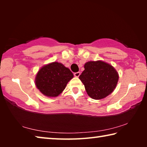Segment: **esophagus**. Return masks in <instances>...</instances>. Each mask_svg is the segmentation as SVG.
I'll list each match as a JSON object with an SVG mask.
<instances>
[{
  "label": "esophagus",
  "instance_id": "obj_1",
  "mask_svg": "<svg viewBox=\"0 0 147 147\" xmlns=\"http://www.w3.org/2000/svg\"><path fill=\"white\" fill-rule=\"evenodd\" d=\"M74 76H76V77H78L80 75V72H77V73H74Z\"/></svg>",
  "mask_w": 147,
  "mask_h": 147
}]
</instances>
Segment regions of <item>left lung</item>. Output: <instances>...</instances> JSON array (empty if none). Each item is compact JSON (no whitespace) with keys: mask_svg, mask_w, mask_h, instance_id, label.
Segmentation results:
<instances>
[{"mask_svg":"<svg viewBox=\"0 0 147 147\" xmlns=\"http://www.w3.org/2000/svg\"><path fill=\"white\" fill-rule=\"evenodd\" d=\"M79 78L91 98L99 100L106 97L115 89L117 84V72L111 65L102 61H88Z\"/></svg>","mask_w":147,"mask_h":147,"instance_id":"left-lung-1","label":"left lung"}]
</instances>
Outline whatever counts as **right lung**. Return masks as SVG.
<instances>
[{
  "label": "right lung",
  "mask_w": 147,
  "mask_h": 147,
  "mask_svg": "<svg viewBox=\"0 0 147 147\" xmlns=\"http://www.w3.org/2000/svg\"><path fill=\"white\" fill-rule=\"evenodd\" d=\"M73 74L69 69L58 62H53L43 66L36 77L37 88L44 95L51 97L62 93Z\"/></svg>",
  "instance_id": "1"
}]
</instances>
